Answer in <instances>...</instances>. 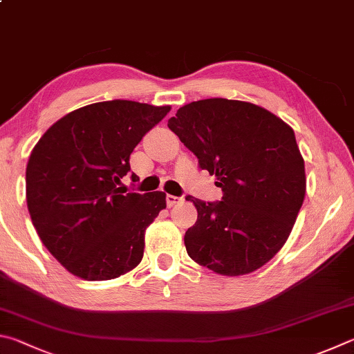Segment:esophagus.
<instances>
[{
  "label": "esophagus",
  "mask_w": 354,
  "mask_h": 354,
  "mask_svg": "<svg viewBox=\"0 0 354 354\" xmlns=\"http://www.w3.org/2000/svg\"><path fill=\"white\" fill-rule=\"evenodd\" d=\"M183 201V197H178V196H172V194H167L166 196V203H167V207H174V205H177V203H180Z\"/></svg>",
  "instance_id": "esophagus-1"
}]
</instances>
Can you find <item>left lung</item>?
I'll use <instances>...</instances> for the list:
<instances>
[{
	"label": "left lung",
	"mask_w": 354,
	"mask_h": 354,
	"mask_svg": "<svg viewBox=\"0 0 354 354\" xmlns=\"http://www.w3.org/2000/svg\"><path fill=\"white\" fill-rule=\"evenodd\" d=\"M216 176L218 202L187 196L197 221L185 233L188 255L221 275H245L286 243L306 191L294 130L255 104L212 97L183 105L167 121Z\"/></svg>",
	"instance_id": "obj_1"
}]
</instances>
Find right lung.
<instances>
[{
    "instance_id": "1",
    "label": "right lung",
    "mask_w": 354,
    "mask_h": 354,
    "mask_svg": "<svg viewBox=\"0 0 354 354\" xmlns=\"http://www.w3.org/2000/svg\"><path fill=\"white\" fill-rule=\"evenodd\" d=\"M169 110L121 99L85 105L53 124L30 152V219L73 275L111 280L140 264L145 232L166 208V194H124L120 183L135 146Z\"/></svg>"
}]
</instances>
